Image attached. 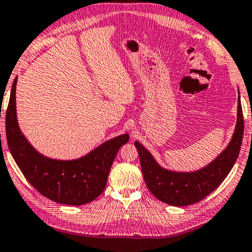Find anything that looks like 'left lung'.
I'll return each instance as SVG.
<instances>
[{
  "instance_id": "8db88e82",
  "label": "left lung",
  "mask_w": 252,
  "mask_h": 252,
  "mask_svg": "<svg viewBox=\"0 0 252 252\" xmlns=\"http://www.w3.org/2000/svg\"><path fill=\"white\" fill-rule=\"evenodd\" d=\"M243 114L240 94L238 121L231 142L220 156L203 169L192 172H177L164 169L148 150L135 142L138 151L142 172L149 190L158 200L172 206H187L198 203L223 183L239 157L243 138Z\"/></svg>"
}]
</instances>
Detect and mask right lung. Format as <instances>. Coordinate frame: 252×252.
<instances>
[{"mask_svg":"<svg viewBox=\"0 0 252 252\" xmlns=\"http://www.w3.org/2000/svg\"><path fill=\"white\" fill-rule=\"evenodd\" d=\"M15 77L5 116L9 150L26 179L53 202L84 205L94 200L106 187L111 164L121 146L129 141L123 134L102 143L87 156L75 160H55L42 156L19 128L15 109Z\"/></svg>","mask_w":252,"mask_h":252,"instance_id":"right-lung-1","label":"right lung"}]
</instances>
